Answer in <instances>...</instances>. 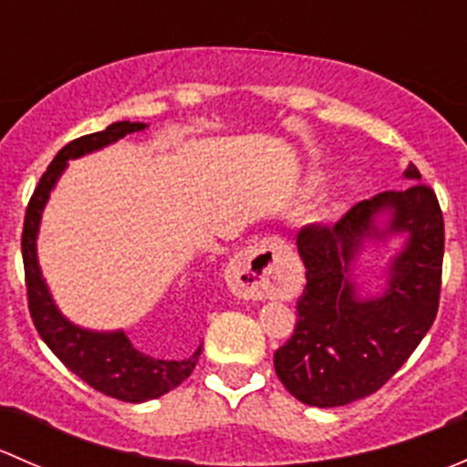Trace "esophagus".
I'll return each instance as SVG.
<instances>
[{
  "mask_svg": "<svg viewBox=\"0 0 467 467\" xmlns=\"http://www.w3.org/2000/svg\"><path fill=\"white\" fill-rule=\"evenodd\" d=\"M280 253L282 242L275 237H264L237 253L225 268L230 291L246 300L282 298L289 294V280L277 268Z\"/></svg>",
  "mask_w": 467,
  "mask_h": 467,
  "instance_id": "34e87169",
  "label": "esophagus"
}]
</instances>
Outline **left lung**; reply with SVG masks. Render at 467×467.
Returning <instances> with one entry per match:
<instances>
[{"instance_id":"1","label":"left lung","mask_w":467,"mask_h":467,"mask_svg":"<svg viewBox=\"0 0 467 467\" xmlns=\"http://www.w3.org/2000/svg\"><path fill=\"white\" fill-rule=\"evenodd\" d=\"M409 190L381 192L346 212L334 228L305 225L298 233L305 285L294 334L273 355L285 389L309 407H343L375 393L425 338L438 312L445 225L434 190L416 164ZM378 215H389L384 226ZM407 234L389 265L387 289L363 298L354 282L356 255L366 238Z\"/></svg>"}]
</instances>
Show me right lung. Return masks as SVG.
<instances>
[{"mask_svg": "<svg viewBox=\"0 0 467 467\" xmlns=\"http://www.w3.org/2000/svg\"><path fill=\"white\" fill-rule=\"evenodd\" d=\"M144 129L146 124H140V121H115L106 130L83 135V138L63 146L58 155L51 160L47 171L42 173L40 182L33 192L25 214V230H22L26 296H29V312L37 334L74 375H78L99 393L124 400V402H146V400H155L176 389L192 375L203 346H199L194 355L182 361L155 359V357L140 352L121 329L94 332V329L78 327L67 321L56 307L54 298L47 289L40 264H37L36 239L37 230H40L42 210H45L60 173L67 169V160L81 158V155L117 142L124 135L138 133Z\"/></svg>", "mask_w": 467, "mask_h": 467, "instance_id": "1", "label": "right lung"}]
</instances>
